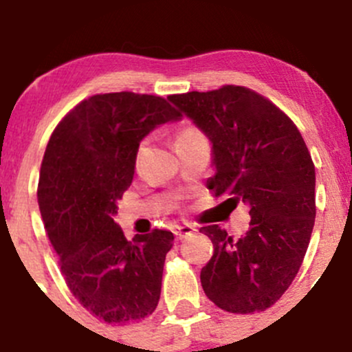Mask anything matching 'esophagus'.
I'll use <instances>...</instances> for the list:
<instances>
[{
  "label": "esophagus",
  "mask_w": 352,
  "mask_h": 352,
  "mask_svg": "<svg viewBox=\"0 0 352 352\" xmlns=\"http://www.w3.org/2000/svg\"><path fill=\"white\" fill-rule=\"evenodd\" d=\"M197 229L194 226H188V224H179L173 228V234L177 236V239H186L187 236H190L192 232H195Z\"/></svg>",
  "instance_id": "obj_1"
}]
</instances>
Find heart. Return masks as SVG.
I'll list each match as a JSON object with an SVG mask.
<instances>
[{
    "label": "heart",
    "mask_w": 352,
    "mask_h": 352,
    "mask_svg": "<svg viewBox=\"0 0 352 352\" xmlns=\"http://www.w3.org/2000/svg\"><path fill=\"white\" fill-rule=\"evenodd\" d=\"M197 129H194V128H184L182 131H179V135H177V140H182V138H186V136H192V135H197ZM143 148H145V145H142L138 148V153H136V158H142V155H143Z\"/></svg>",
    "instance_id": "1"
}]
</instances>
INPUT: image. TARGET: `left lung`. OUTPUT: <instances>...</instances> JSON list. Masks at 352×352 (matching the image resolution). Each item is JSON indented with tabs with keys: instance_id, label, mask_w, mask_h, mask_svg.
I'll use <instances>...</instances> for the list:
<instances>
[{
	"instance_id": "obj_1",
	"label": "left lung",
	"mask_w": 352,
	"mask_h": 352,
	"mask_svg": "<svg viewBox=\"0 0 352 352\" xmlns=\"http://www.w3.org/2000/svg\"><path fill=\"white\" fill-rule=\"evenodd\" d=\"M212 143L207 187L229 212L244 204L250 229L238 241L204 226L214 254L201 272L209 300L232 314L266 310L297 276L316 221V166L294 121L243 86L168 96Z\"/></svg>"
}]
</instances>
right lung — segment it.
Returning a JSON list of instances; mask_svg holds the SVG:
<instances>
[{
	"label": "right lung",
	"mask_w": 352,
	"mask_h": 352,
	"mask_svg": "<svg viewBox=\"0 0 352 352\" xmlns=\"http://www.w3.org/2000/svg\"><path fill=\"white\" fill-rule=\"evenodd\" d=\"M177 120L160 96L96 94L65 114L43 155L36 197L47 236L69 290L108 324L145 319L160 300L173 234L153 229L128 241L114 216L140 142Z\"/></svg>",
	"instance_id": "obj_1"
}]
</instances>
